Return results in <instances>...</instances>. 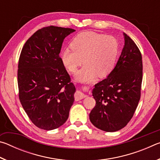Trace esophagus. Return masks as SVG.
Listing matches in <instances>:
<instances>
[{
    "label": "esophagus",
    "instance_id": "esophagus-1",
    "mask_svg": "<svg viewBox=\"0 0 160 160\" xmlns=\"http://www.w3.org/2000/svg\"><path fill=\"white\" fill-rule=\"evenodd\" d=\"M87 96L85 95V94H84L83 93L81 92H77L75 94V99L76 100V101H78V100L84 99Z\"/></svg>",
    "mask_w": 160,
    "mask_h": 160
}]
</instances>
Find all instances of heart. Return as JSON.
<instances>
[{
    "label": "heart",
    "instance_id": "1",
    "mask_svg": "<svg viewBox=\"0 0 160 160\" xmlns=\"http://www.w3.org/2000/svg\"><path fill=\"white\" fill-rule=\"evenodd\" d=\"M70 47L61 51V59L69 72L74 73L85 65L76 75L80 82L92 80L98 75L105 78L115 66L118 53V42L115 37L95 32H84L78 34Z\"/></svg>",
    "mask_w": 160,
    "mask_h": 160
}]
</instances>
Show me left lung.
<instances>
[{
	"label": "left lung",
	"instance_id": "8db88e82",
	"mask_svg": "<svg viewBox=\"0 0 160 160\" xmlns=\"http://www.w3.org/2000/svg\"><path fill=\"white\" fill-rule=\"evenodd\" d=\"M125 45L114 68L107 78L94 85L96 101L91 123L97 128L115 132L131 121L141 94L142 60L138 47L126 34Z\"/></svg>",
	"mask_w": 160,
	"mask_h": 160
}]
</instances>
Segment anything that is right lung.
Masks as SVG:
<instances>
[{"label": "right lung", "mask_w": 160, "mask_h": 160, "mask_svg": "<svg viewBox=\"0 0 160 160\" xmlns=\"http://www.w3.org/2000/svg\"><path fill=\"white\" fill-rule=\"evenodd\" d=\"M71 28L45 27L23 46L18 62L19 99L39 128L51 131L66 122L74 102L75 88L59 53Z\"/></svg>", "instance_id": "obj_1"}]
</instances>
